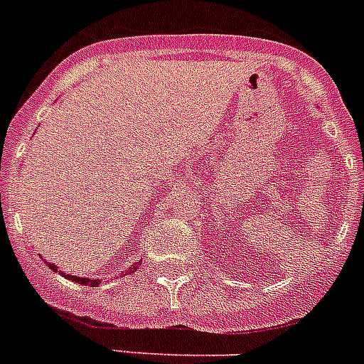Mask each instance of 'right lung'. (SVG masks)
Returning <instances> with one entry per match:
<instances>
[{
    "instance_id": "1",
    "label": "right lung",
    "mask_w": 364,
    "mask_h": 364,
    "mask_svg": "<svg viewBox=\"0 0 364 364\" xmlns=\"http://www.w3.org/2000/svg\"><path fill=\"white\" fill-rule=\"evenodd\" d=\"M46 264H48V267L51 268V270L53 272H57V267H55V264H51V262H46ZM139 270V264H131L129 268H127V272H125V276H127V274H133V272H136ZM63 277H66V279H72V281H75V283H79V285H85V287H97L100 285V283H102V279H92V277H77V276H70V274H66V272H63Z\"/></svg>"
}]
</instances>
